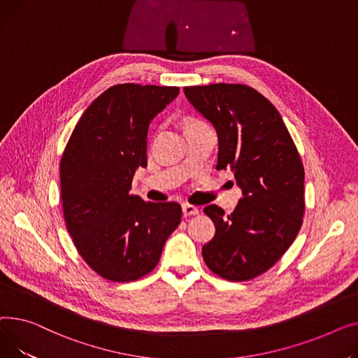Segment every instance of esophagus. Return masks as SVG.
<instances>
[{
    "instance_id": "1",
    "label": "esophagus",
    "mask_w": 358,
    "mask_h": 358,
    "mask_svg": "<svg viewBox=\"0 0 358 358\" xmlns=\"http://www.w3.org/2000/svg\"><path fill=\"white\" fill-rule=\"evenodd\" d=\"M182 209H183V215H196V214H199L198 206L191 205V203H183Z\"/></svg>"
}]
</instances>
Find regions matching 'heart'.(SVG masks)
I'll return each instance as SVG.
<instances>
[{"instance_id": "1", "label": "heart", "mask_w": 358, "mask_h": 358, "mask_svg": "<svg viewBox=\"0 0 358 358\" xmlns=\"http://www.w3.org/2000/svg\"><path fill=\"white\" fill-rule=\"evenodd\" d=\"M192 122H194V121H192Z\"/></svg>"}]
</instances>
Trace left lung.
<instances>
[{"mask_svg": "<svg viewBox=\"0 0 358 358\" xmlns=\"http://www.w3.org/2000/svg\"><path fill=\"white\" fill-rule=\"evenodd\" d=\"M183 91L218 133L217 171L229 169L243 189L229 215L217 205L203 208L215 236L202 257L225 280H251L275 266L299 233L303 163L279 111L255 88L211 83Z\"/></svg>", "mask_w": 358, "mask_h": 358, "instance_id": "left-lung-1", "label": "left lung"}]
</instances>
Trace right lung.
<instances>
[{"instance_id": "1", "label": "right lung", "mask_w": 358, "mask_h": 358, "mask_svg": "<svg viewBox=\"0 0 358 358\" xmlns=\"http://www.w3.org/2000/svg\"><path fill=\"white\" fill-rule=\"evenodd\" d=\"M179 94L178 87L118 83L82 114L60 159V198L68 233L80 257L103 279L133 282L157 266L180 224L178 202L131 195L145 167L149 124Z\"/></svg>"}]
</instances>
